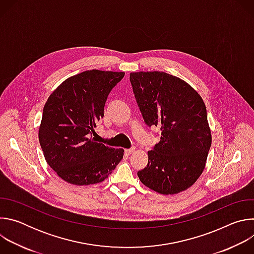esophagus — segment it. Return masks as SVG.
<instances>
[{
    "label": "esophagus",
    "mask_w": 254,
    "mask_h": 254,
    "mask_svg": "<svg viewBox=\"0 0 254 254\" xmlns=\"http://www.w3.org/2000/svg\"><path fill=\"white\" fill-rule=\"evenodd\" d=\"M133 152H134V149H127V150H125V153H126V155H127V156L131 155Z\"/></svg>",
    "instance_id": "obj_1"
}]
</instances>
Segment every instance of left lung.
I'll return each mask as SVG.
<instances>
[{"mask_svg":"<svg viewBox=\"0 0 254 254\" xmlns=\"http://www.w3.org/2000/svg\"><path fill=\"white\" fill-rule=\"evenodd\" d=\"M129 80L144 123L162 131L147 167L137 172L140 182L163 195L187 190L204 171L212 142L202 97L162 71L132 72Z\"/></svg>","mask_w":254,"mask_h":254,"instance_id":"8db88e82","label":"left lung"}]
</instances>
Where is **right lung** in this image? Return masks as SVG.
Listing matches in <instances>:
<instances>
[{"label": "right lung", "mask_w": 254, "mask_h": 254, "mask_svg": "<svg viewBox=\"0 0 254 254\" xmlns=\"http://www.w3.org/2000/svg\"><path fill=\"white\" fill-rule=\"evenodd\" d=\"M124 76L125 72L87 70L64 80L48 97L38 136L47 164L65 182L100 183L122 161L123 149L92 135L108 94Z\"/></svg>", "instance_id": "1"}]
</instances>
